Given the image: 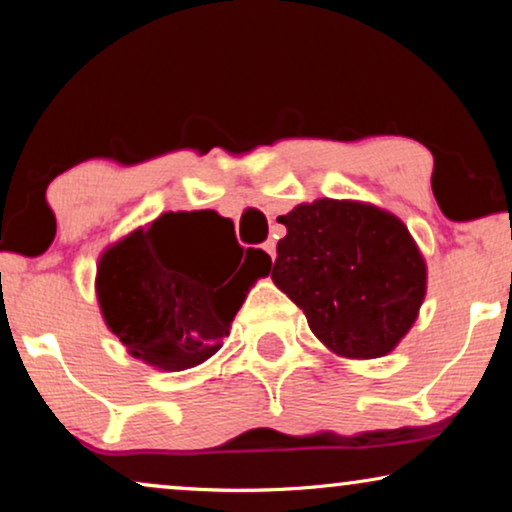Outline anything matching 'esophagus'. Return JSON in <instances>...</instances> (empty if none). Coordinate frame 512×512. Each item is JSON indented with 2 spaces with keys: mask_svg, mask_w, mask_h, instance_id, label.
Returning <instances> with one entry per match:
<instances>
[{
  "mask_svg": "<svg viewBox=\"0 0 512 512\" xmlns=\"http://www.w3.org/2000/svg\"><path fill=\"white\" fill-rule=\"evenodd\" d=\"M261 249L265 251V254H268L270 261H275V242H265Z\"/></svg>",
  "mask_w": 512,
  "mask_h": 512,
  "instance_id": "esophagus-1",
  "label": "esophagus"
}]
</instances>
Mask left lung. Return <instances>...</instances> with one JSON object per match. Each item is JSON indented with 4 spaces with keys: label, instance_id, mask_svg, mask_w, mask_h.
Returning <instances> with one entry per match:
<instances>
[{
    "label": "left lung",
    "instance_id": "8db88e82",
    "mask_svg": "<svg viewBox=\"0 0 512 512\" xmlns=\"http://www.w3.org/2000/svg\"><path fill=\"white\" fill-rule=\"evenodd\" d=\"M272 282L340 359L394 352L419 317L426 261L396 214L361 200L319 198L279 216Z\"/></svg>",
    "mask_w": 512,
    "mask_h": 512
}]
</instances>
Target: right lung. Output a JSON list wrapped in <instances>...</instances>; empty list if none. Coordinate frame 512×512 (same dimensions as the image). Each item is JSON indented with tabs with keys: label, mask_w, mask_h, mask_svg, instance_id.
<instances>
[{
	"label": "right lung",
	"mask_w": 512,
	"mask_h": 512,
	"mask_svg": "<svg viewBox=\"0 0 512 512\" xmlns=\"http://www.w3.org/2000/svg\"><path fill=\"white\" fill-rule=\"evenodd\" d=\"M223 226L228 221L219 214L165 212L102 251L97 305L130 356L179 373L223 347L249 289L270 275L272 265L265 251L247 249L230 278L223 249L209 237ZM237 251L242 256L240 244Z\"/></svg>",
	"instance_id": "obj_1"
}]
</instances>
